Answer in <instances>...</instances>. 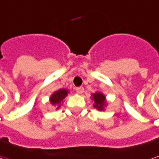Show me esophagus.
Instances as JSON below:
<instances>
[{
	"mask_svg": "<svg viewBox=\"0 0 159 159\" xmlns=\"http://www.w3.org/2000/svg\"><path fill=\"white\" fill-rule=\"evenodd\" d=\"M76 92L78 94H82L84 92V88L83 87H79V88H76Z\"/></svg>",
	"mask_w": 159,
	"mask_h": 159,
	"instance_id": "1",
	"label": "esophagus"
}]
</instances>
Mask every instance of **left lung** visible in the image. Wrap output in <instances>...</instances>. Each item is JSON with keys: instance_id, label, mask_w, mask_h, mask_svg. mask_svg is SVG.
I'll list each match as a JSON object with an SVG mask.
<instances>
[{"instance_id": "left-lung-1", "label": "left lung", "mask_w": 159, "mask_h": 159, "mask_svg": "<svg viewBox=\"0 0 159 159\" xmlns=\"http://www.w3.org/2000/svg\"><path fill=\"white\" fill-rule=\"evenodd\" d=\"M92 96H93V100L95 102L94 107L96 108L97 110H99V111H103L104 106L106 105L105 96L102 95V93H98V92L94 94Z\"/></svg>"}]
</instances>
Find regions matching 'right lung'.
I'll list each match as a JSON object with an SVG mask.
<instances>
[{
  "label": "right lung",
  "instance_id": "add662e5",
  "mask_svg": "<svg viewBox=\"0 0 159 159\" xmlns=\"http://www.w3.org/2000/svg\"><path fill=\"white\" fill-rule=\"evenodd\" d=\"M68 91L66 89H59L57 91H56L50 97V103L54 106L57 107V109L61 106V102L65 98V96L67 95Z\"/></svg>",
  "mask_w": 159,
  "mask_h": 159
}]
</instances>
